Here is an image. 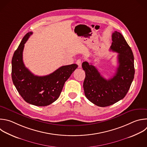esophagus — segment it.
<instances>
[{
    "mask_svg": "<svg viewBox=\"0 0 147 147\" xmlns=\"http://www.w3.org/2000/svg\"><path fill=\"white\" fill-rule=\"evenodd\" d=\"M76 63L78 66V67H80V68L81 67V59H78L76 62Z\"/></svg>",
    "mask_w": 147,
    "mask_h": 147,
    "instance_id": "obj_1",
    "label": "esophagus"
}]
</instances>
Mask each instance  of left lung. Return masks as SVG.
Here are the masks:
<instances>
[{"label": "left lung", "mask_w": 147, "mask_h": 147, "mask_svg": "<svg viewBox=\"0 0 147 147\" xmlns=\"http://www.w3.org/2000/svg\"><path fill=\"white\" fill-rule=\"evenodd\" d=\"M110 50L118 53V66L115 75L106 80L96 67L87 62L82 64L85 73L83 84L85 95L94 105L99 107L112 105L123 99L134 78V56L123 36L117 31L112 34Z\"/></svg>", "instance_id": "1"}]
</instances>
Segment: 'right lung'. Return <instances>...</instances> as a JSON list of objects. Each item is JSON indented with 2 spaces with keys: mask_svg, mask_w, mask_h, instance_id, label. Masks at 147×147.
I'll use <instances>...</instances> for the list:
<instances>
[{
  "mask_svg": "<svg viewBox=\"0 0 147 147\" xmlns=\"http://www.w3.org/2000/svg\"><path fill=\"white\" fill-rule=\"evenodd\" d=\"M32 33L29 32L26 34L14 53L11 77L17 90L26 102L36 106H47L58 99L65 82L78 65L63 66L47 76H34L23 62L24 44Z\"/></svg>",
  "mask_w": 147,
  "mask_h": 147,
  "instance_id": "1",
  "label": "right lung"
}]
</instances>
